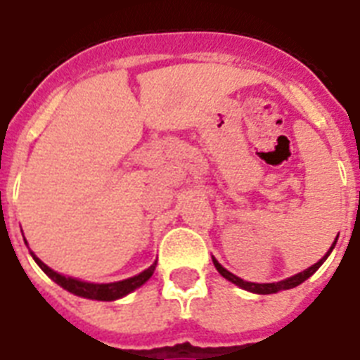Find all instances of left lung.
Returning <instances> with one entry per match:
<instances>
[{
  "mask_svg": "<svg viewBox=\"0 0 360 360\" xmlns=\"http://www.w3.org/2000/svg\"><path fill=\"white\" fill-rule=\"evenodd\" d=\"M336 245V240L335 243H333V247ZM333 247H330L329 251H327V255L323 258H321L320 262H316L314 266H310L309 269H304V271L297 273V275H294V277H288L284 278V281H281V283H266V284H257V283H247V281H243V278L236 277L234 273H230L229 269H225V267L221 266L219 262L215 260L214 257H212V260H214V266L215 269L223 275V277L226 278V281H230V283H234L236 286H240V288L247 290V292H252V294H262V295H267V294H277V292H281V290H290V288H295V286H299L301 283H304L307 278L310 277V275H314L316 271H318V267L323 264V262L327 260V257L330 255V251H333Z\"/></svg>",
  "mask_w": 360,
  "mask_h": 360,
  "instance_id": "1",
  "label": "left lung"
}]
</instances>
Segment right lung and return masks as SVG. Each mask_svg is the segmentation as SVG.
I'll use <instances>...</instances> for the list:
<instances>
[{"label": "right lung", "mask_w": 360, "mask_h": 360, "mask_svg": "<svg viewBox=\"0 0 360 360\" xmlns=\"http://www.w3.org/2000/svg\"><path fill=\"white\" fill-rule=\"evenodd\" d=\"M31 257L33 260L39 264V267L42 271L48 275V277L57 283L61 288L68 290L70 294L74 295H79V297H85V299H96V301H115V299H120L128 295L130 292H134L135 288H139L143 284L152 277V273L156 269V262L152 264L148 269H145L143 273L139 275H135V277L130 278H124V281H119V283H108V284H94V283H85V281H77V278H72V277H65L61 273L53 271L51 267H48L44 262L37 258L31 252Z\"/></svg>", "instance_id": "1"}]
</instances>
